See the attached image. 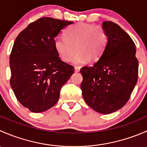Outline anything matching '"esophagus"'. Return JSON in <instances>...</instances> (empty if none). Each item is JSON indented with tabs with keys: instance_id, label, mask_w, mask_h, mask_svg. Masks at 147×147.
Listing matches in <instances>:
<instances>
[{
	"instance_id": "esophagus-1",
	"label": "esophagus",
	"mask_w": 147,
	"mask_h": 147,
	"mask_svg": "<svg viewBox=\"0 0 147 147\" xmlns=\"http://www.w3.org/2000/svg\"><path fill=\"white\" fill-rule=\"evenodd\" d=\"M80 67H78V66H75V71L76 72H80Z\"/></svg>"
}]
</instances>
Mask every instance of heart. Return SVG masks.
<instances>
[{
	"instance_id": "b5f03b06",
	"label": "heart",
	"mask_w": 147,
	"mask_h": 147,
	"mask_svg": "<svg viewBox=\"0 0 147 147\" xmlns=\"http://www.w3.org/2000/svg\"><path fill=\"white\" fill-rule=\"evenodd\" d=\"M109 41L107 31L102 26L80 23L69 26L65 35H59L54 42L55 48L62 60L68 62L74 57L75 64L92 63L101 57ZM76 49H75V47Z\"/></svg>"
}]
</instances>
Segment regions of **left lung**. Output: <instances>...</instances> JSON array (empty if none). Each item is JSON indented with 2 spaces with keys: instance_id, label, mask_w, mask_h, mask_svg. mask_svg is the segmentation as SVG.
Masks as SVG:
<instances>
[{
  "instance_id": "1",
  "label": "left lung",
  "mask_w": 147,
  "mask_h": 147,
  "mask_svg": "<svg viewBox=\"0 0 147 147\" xmlns=\"http://www.w3.org/2000/svg\"><path fill=\"white\" fill-rule=\"evenodd\" d=\"M109 41L99 60L81 68V90L86 103L96 112L110 114L126 105L138 79L136 46L129 35L112 21L102 23Z\"/></svg>"
}]
</instances>
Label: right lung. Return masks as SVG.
I'll return each mask as SVG.
<instances>
[{"label":"right lung","mask_w":147,"mask_h":147,"mask_svg":"<svg viewBox=\"0 0 147 147\" xmlns=\"http://www.w3.org/2000/svg\"><path fill=\"white\" fill-rule=\"evenodd\" d=\"M73 22L41 18L19 33L10 55V86L16 98L32 112H42L59 100L74 67L62 61L54 42L61 30Z\"/></svg>","instance_id":"add662e5"}]
</instances>
